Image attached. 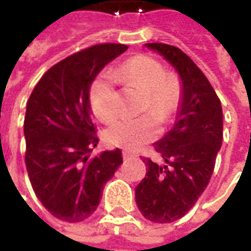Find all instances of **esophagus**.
<instances>
[{
  "mask_svg": "<svg viewBox=\"0 0 251 251\" xmlns=\"http://www.w3.org/2000/svg\"><path fill=\"white\" fill-rule=\"evenodd\" d=\"M134 156H136V154H134V153L127 152V151H124V152H122V157L125 158V160H127V158L134 157Z\"/></svg>",
  "mask_w": 251,
  "mask_h": 251,
  "instance_id": "esophagus-1",
  "label": "esophagus"
}]
</instances>
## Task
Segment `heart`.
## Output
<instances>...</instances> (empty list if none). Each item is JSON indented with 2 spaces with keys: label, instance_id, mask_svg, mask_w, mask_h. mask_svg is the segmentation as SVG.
Masks as SVG:
<instances>
[{
  "label": "heart",
  "instance_id": "1",
  "mask_svg": "<svg viewBox=\"0 0 251 251\" xmlns=\"http://www.w3.org/2000/svg\"><path fill=\"white\" fill-rule=\"evenodd\" d=\"M138 84L147 90L138 117H118L106 129V141L114 147L138 149L158 134V121L168 122L183 102V83L175 72H167L163 64L147 55L126 60L115 71H103L90 86V106L100 121H110L120 113L121 95L117 82Z\"/></svg>",
  "mask_w": 251,
  "mask_h": 251
}]
</instances>
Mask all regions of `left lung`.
<instances>
[{
    "label": "left lung",
    "instance_id": "left-lung-1",
    "mask_svg": "<svg viewBox=\"0 0 251 251\" xmlns=\"http://www.w3.org/2000/svg\"><path fill=\"white\" fill-rule=\"evenodd\" d=\"M147 47L180 74L183 102L174 129L154 144L165 165L142 160L148 168L136 187V201L147 219L171 223L194 207L210 181L223 138V113L214 87L188 55L164 43Z\"/></svg>",
    "mask_w": 251,
    "mask_h": 251
}]
</instances>
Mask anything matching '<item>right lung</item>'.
Masks as SVG:
<instances>
[{
  "label": "right lung",
  "instance_id": "obj_1",
  "mask_svg": "<svg viewBox=\"0 0 251 251\" xmlns=\"http://www.w3.org/2000/svg\"><path fill=\"white\" fill-rule=\"evenodd\" d=\"M126 50L106 43L72 53L41 76L28 99L25 165L37 199L60 221L93 215L103 185L122 164L120 149L88 157L98 144L88 91L99 71Z\"/></svg>",
  "mask_w": 251,
  "mask_h": 251
}]
</instances>
